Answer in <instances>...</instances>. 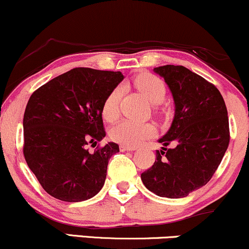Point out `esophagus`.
<instances>
[{
    "label": "esophagus",
    "instance_id": "obj_1",
    "mask_svg": "<svg viewBox=\"0 0 249 249\" xmlns=\"http://www.w3.org/2000/svg\"><path fill=\"white\" fill-rule=\"evenodd\" d=\"M135 149H136L135 147H130V145H125V144L120 145V150L121 151H134Z\"/></svg>",
    "mask_w": 249,
    "mask_h": 249
}]
</instances>
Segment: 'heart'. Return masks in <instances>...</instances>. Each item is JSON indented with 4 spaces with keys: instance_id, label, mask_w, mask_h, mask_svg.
Here are the masks:
<instances>
[{
    "instance_id": "1",
    "label": "heart",
    "mask_w": 249,
    "mask_h": 249,
    "mask_svg": "<svg viewBox=\"0 0 249 249\" xmlns=\"http://www.w3.org/2000/svg\"><path fill=\"white\" fill-rule=\"evenodd\" d=\"M135 87L149 102L159 105L165 98V85L156 75L151 73H142L134 80ZM122 96V87H115L105 99L102 104L101 114L106 121L112 122L119 115V104ZM156 129L151 124H139V122L124 120L110 129V139L122 144L135 147L140 143L154 136Z\"/></svg>"
}]
</instances>
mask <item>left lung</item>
<instances>
[{"label":"left lung","instance_id":"8db88e82","mask_svg":"<svg viewBox=\"0 0 249 249\" xmlns=\"http://www.w3.org/2000/svg\"><path fill=\"white\" fill-rule=\"evenodd\" d=\"M154 72L170 89L175 116L159 140L162 150L156 151V160L141 179L160 197L183 198L207 184L226 153L227 108L217 87L186 67L164 65Z\"/></svg>","mask_w":249,"mask_h":249}]
</instances>
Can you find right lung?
<instances>
[{"label": "right lung", "mask_w": 249, "mask_h": 249, "mask_svg": "<svg viewBox=\"0 0 249 249\" xmlns=\"http://www.w3.org/2000/svg\"><path fill=\"white\" fill-rule=\"evenodd\" d=\"M122 80L121 72L77 67L32 93L23 118V154L50 196L77 203L102 189L119 145L108 142L93 153L87 145L106 136L102 104Z\"/></svg>", "instance_id": "1"}]
</instances>
